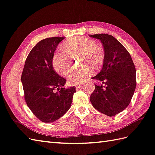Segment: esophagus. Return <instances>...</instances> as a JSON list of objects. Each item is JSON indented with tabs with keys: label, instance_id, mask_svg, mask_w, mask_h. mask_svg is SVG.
Instances as JSON below:
<instances>
[{
	"label": "esophagus",
	"instance_id": "1",
	"mask_svg": "<svg viewBox=\"0 0 155 155\" xmlns=\"http://www.w3.org/2000/svg\"><path fill=\"white\" fill-rule=\"evenodd\" d=\"M81 87H82V85H77V86H76V89H80V88Z\"/></svg>",
	"mask_w": 155,
	"mask_h": 155
}]
</instances>
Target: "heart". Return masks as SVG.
Masks as SVG:
<instances>
[{
    "label": "heart",
    "instance_id": "b5f03b06",
    "mask_svg": "<svg viewBox=\"0 0 155 155\" xmlns=\"http://www.w3.org/2000/svg\"><path fill=\"white\" fill-rule=\"evenodd\" d=\"M62 52L56 53L52 58V66L56 73L66 75L71 69V59L78 57V63L82 67L68 77L70 85L84 83L91 73V69L96 70L103 66L104 51L101 45L84 37H76L65 41L61 45Z\"/></svg>",
    "mask_w": 155,
    "mask_h": 155
}]
</instances>
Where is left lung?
Masks as SVG:
<instances>
[{"label": "left lung", "mask_w": 155, "mask_h": 155, "mask_svg": "<svg viewBox=\"0 0 155 155\" xmlns=\"http://www.w3.org/2000/svg\"><path fill=\"white\" fill-rule=\"evenodd\" d=\"M99 39L104 51L100 72L93 79L95 85L90 97L93 107L108 116H114L129 105L136 87V71L129 52L115 37L107 33L89 35Z\"/></svg>", "instance_id": "obj_1"}]
</instances>
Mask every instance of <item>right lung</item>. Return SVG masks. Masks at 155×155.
<instances>
[{"instance_id":"right-lung-1","label":"right lung","mask_w":155,"mask_h":155,"mask_svg":"<svg viewBox=\"0 0 155 155\" xmlns=\"http://www.w3.org/2000/svg\"><path fill=\"white\" fill-rule=\"evenodd\" d=\"M64 37H50L40 41L25 60L21 81L28 107L37 118L53 122L65 114L72 102L75 87L65 89L66 79L54 70L52 58Z\"/></svg>"}]
</instances>
